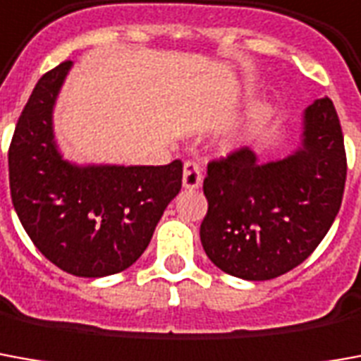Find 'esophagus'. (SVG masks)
<instances>
[{
  "label": "esophagus",
  "instance_id": "1",
  "mask_svg": "<svg viewBox=\"0 0 361 361\" xmlns=\"http://www.w3.org/2000/svg\"><path fill=\"white\" fill-rule=\"evenodd\" d=\"M203 181V170L197 162L188 160L183 164V188L188 189H197Z\"/></svg>",
  "mask_w": 361,
  "mask_h": 361
}]
</instances>
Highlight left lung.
Masks as SVG:
<instances>
[{"label": "left lung", "mask_w": 361, "mask_h": 361, "mask_svg": "<svg viewBox=\"0 0 361 361\" xmlns=\"http://www.w3.org/2000/svg\"><path fill=\"white\" fill-rule=\"evenodd\" d=\"M346 148L336 109L322 97L305 111L303 148L286 160L256 162L238 148L207 164L201 244L226 274L264 281L311 256L338 215Z\"/></svg>", "instance_id": "obj_1"}]
</instances>
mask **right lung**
Wrapping results in <instances>:
<instances>
[{
    "mask_svg": "<svg viewBox=\"0 0 361 361\" xmlns=\"http://www.w3.org/2000/svg\"><path fill=\"white\" fill-rule=\"evenodd\" d=\"M58 64L35 85L9 145V189L17 216L40 254L78 277L133 266L164 209L181 189L183 164L87 166L62 160L52 140V105L70 70Z\"/></svg>",
    "mask_w": 361,
    "mask_h": 361,
    "instance_id": "obj_1",
    "label": "right lung"
}]
</instances>
